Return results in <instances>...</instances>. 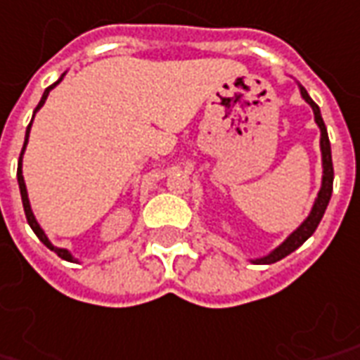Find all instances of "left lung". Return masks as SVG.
<instances>
[{
    "instance_id": "8db88e82",
    "label": "left lung",
    "mask_w": 360,
    "mask_h": 360,
    "mask_svg": "<svg viewBox=\"0 0 360 360\" xmlns=\"http://www.w3.org/2000/svg\"><path fill=\"white\" fill-rule=\"evenodd\" d=\"M302 89V97L307 101L311 108H313V112H315V122L319 124L321 127V150H322V167H324V175H322V187L319 191V196H316L315 200V206L311 210V214L305 221H303L302 225L297 231L290 234L286 240L282 242L281 246L276 248L273 254L265 255L262 259H257L255 263H275V262H281L282 257H286L288 254H292L294 250L302 246L303 242L307 240L311 234L315 233L316 227H319V223H321L322 215L326 212V206H328L330 202V196H332V185H334V166H332V150H330V141H328V131H326V126H324V122H322V116H321V108L316 105L313 98L309 97V93Z\"/></svg>"
}]
</instances>
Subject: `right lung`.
<instances>
[{"mask_svg": "<svg viewBox=\"0 0 360 360\" xmlns=\"http://www.w3.org/2000/svg\"><path fill=\"white\" fill-rule=\"evenodd\" d=\"M60 79H63V76H60ZM60 79H58V82H55V84H53V85H49V87L45 89L44 97H41V101H39V105L36 106V110H34V114L38 112L39 108L44 106L45 98H47L49 91H51L55 85L60 84ZM30 126H32V122H30V124H28V129H26V139H24V146H22V150H20V158H18V169H17L18 188H20V198H22V206H24V214H26V221H28V225H30V227H32V231L38 234V238L41 242H44L45 246L49 248V250H53V252H55V254H57L58 257H63V259H66V262H72V255L68 254V250H63V248H55L51 244V242L47 240V236H45V233H44V231H41V227H39V225H38V221H36V217H34V214H32V210H30V202H28V194H26V185H24L22 169H20V164H22V153H24V148H26V143H28V133H30Z\"/></svg>", "mask_w": 360, "mask_h": 360, "instance_id": "obj_1", "label": "right lung"}]
</instances>
